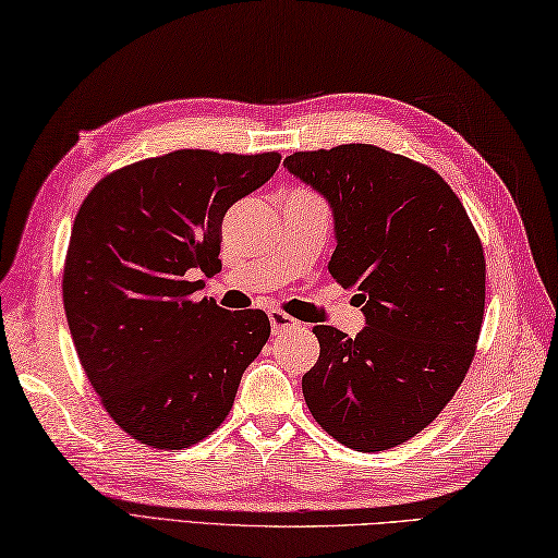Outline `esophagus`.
<instances>
[{
    "instance_id": "34e87169",
    "label": "esophagus",
    "mask_w": 558,
    "mask_h": 558,
    "mask_svg": "<svg viewBox=\"0 0 558 558\" xmlns=\"http://www.w3.org/2000/svg\"><path fill=\"white\" fill-rule=\"evenodd\" d=\"M267 315H269L271 335H281V332H287V329L299 327V323H295L293 317H289L287 313H281V311H277V308H271Z\"/></svg>"
}]
</instances>
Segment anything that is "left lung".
<instances>
[{
  "label": "left lung",
  "mask_w": 558,
  "mask_h": 558,
  "mask_svg": "<svg viewBox=\"0 0 558 558\" xmlns=\"http://www.w3.org/2000/svg\"><path fill=\"white\" fill-rule=\"evenodd\" d=\"M283 168L332 209L329 275L356 289L366 327L320 325L303 397L329 436L378 452L416 436L468 373L484 320V250L436 170L373 144L295 151Z\"/></svg>",
  "instance_id": "8db88e82"
}]
</instances>
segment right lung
<instances>
[{
    "instance_id": "add662e5",
    "label": "right lung",
    "mask_w": 558,
    "mask_h": 558,
    "mask_svg": "<svg viewBox=\"0 0 558 558\" xmlns=\"http://www.w3.org/2000/svg\"><path fill=\"white\" fill-rule=\"evenodd\" d=\"M281 156L180 149L106 175L78 209L62 299L78 361L122 430L158 450L190 448L231 412L269 339L263 311L195 301L221 269V221Z\"/></svg>"
}]
</instances>
